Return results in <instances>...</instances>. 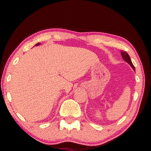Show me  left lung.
<instances>
[{
	"instance_id": "8db88e82",
	"label": "left lung",
	"mask_w": 151,
	"mask_h": 151,
	"mask_svg": "<svg viewBox=\"0 0 151 151\" xmlns=\"http://www.w3.org/2000/svg\"><path fill=\"white\" fill-rule=\"evenodd\" d=\"M121 55H122V58L124 59V60L125 62H127V63L129 64V65L131 66L132 68H133V69L134 70V71H135V67H134L133 63H132L131 60V58H130V56L127 53V52H126V51H121Z\"/></svg>"
}]
</instances>
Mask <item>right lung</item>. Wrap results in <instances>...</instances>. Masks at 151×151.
<instances>
[{"label":"right lung","mask_w":151,"mask_h":151,"mask_svg":"<svg viewBox=\"0 0 151 151\" xmlns=\"http://www.w3.org/2000/svg\"><path fill=\"white\" fill-rule=\"evenodd\" d=\"M39 45H40V42H39V43H37V44L36 45V46H38Z\"/></svg>","instance_id":"add662e5"}]
</instances>
